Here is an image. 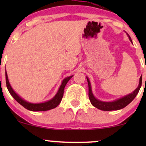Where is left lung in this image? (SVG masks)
Instances as JSON below:
<instances>
[{"label": "left lung", "mask_w": 146, "mask_h": 146, "mask_svg": "<svg viewBox=\"0 0 146 146\" xmlns=\"http://www.w3.org/2000/svg\"><path fill=\"white\" fill-rule=\"evenodd\" d=\"M130 41L131 40V38L129 36ZM87 78V82H88V97H89V100L90 101V103L92 104V105L93 106L96 107L98 109L102 110H105V111H109V110H117L123 108L124 107L126 106L127 105H128L135 98V97L137 96V95L138 94L139 91L141 86L142 84V76H141L140 80H139V86L136 88V90L135 91H133L131 94H129L126 96L123 97L121 99H119V100H116V101H114L112 102H104L100 101V100H97L96 98L93 96V93H92V90H91V86H90V83L89 80L88 78Z\"/></svg>", "instance_id": "1"}]
</instances>
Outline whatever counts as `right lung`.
<instances>
[{
	"mask_svg": "<svg viewBox=\"0 0 146 146\" xmlns=\"http://www.w3.org/2000/svg\"><path fill=\"white\" fill-rule=\"evenodd\" d=\"M72 76L68 77V78H66L64 80L62 81V83L61 86H60L59 90H58V93H57L56 96L54 97L52 100H49V101L44 102V103H40V104H31L29 103V102L25 101L23 99L20 98L18 95L16 94L14 92V90L12 89L11 86H10L9 80H8L7 78V74L5 72V78H6V85L7 88L8 90H9V93L11 94V96L14 98L15 100L17 101L20 104L23 106L24 108H26V109L31 110V111H46V110H48L53 109V108H55L56 107L58 106V105L60 104V103L62 101V99L63 98L64 95V87L66 86V84H67L68 80L71 79Z\"/></svg>",
	"mask_w": 146,
	"mask_h": 146,
	"instance_id": "1",
	"label": "right lung"
}]
</instances>
